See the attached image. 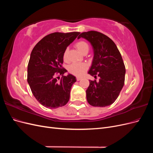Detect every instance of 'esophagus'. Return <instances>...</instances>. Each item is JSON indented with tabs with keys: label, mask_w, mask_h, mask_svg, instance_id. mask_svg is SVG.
<instances>
[{
	"label": "esophagus",
	"mask_w": 153,
	"mask_h": 153,
	"mask_svg": "<svg viewBox=\"0 0 153 153\" xmlns=\"http://www.w3.org/2000/svg\"><path fill=\"white\" fill-rule=\"evenodd\" d=\"M81 79H82L81 77H79V76H77V77H76V80H77V81H79V80H80Z\"/></svg>",
	"instance_id": "1"
}]
</instances>
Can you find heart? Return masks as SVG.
Returning <instances> with one entry per match:
<instances>
[{"instance_id": "heart-1", "label": "heart", "mask_w": 153, "mask_h": 153, "mask_svg": "<svg viewBox=\"0 0 153 153\" xmlns=\"http://www.w3.org/2000/svg\"><path fill=\"white\" fill-rule=\"evenodd\" d=\"M75 47L77 50L83 54H87L89 51V46L84 41H79L75 43ZM68 49L64 50L63 53V59L66 61L67 59ZM87 69V64L85 63H73L68 68V71L76 76H81Z\"/></svg>"}]
</instances>
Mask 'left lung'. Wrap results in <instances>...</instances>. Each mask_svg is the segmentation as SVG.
Returning <instances> with one entry per match:
<instances>
[{
	"instance_id": "8db88e82",
	"label": "left lung",
	"mask_w": 153,
	"mask_h": 153,
	"mask_svg": "<svg viewBox=\"0 0 153 153\" xmlns=\"http://www.w3.org/2000/svg\"><path fill=\"white\" fill-rule=\"evenodd\" d=\"M91 43L94 58L88 73L98 82L89 80L86 90L87 100L91 105L98 107L112 105L117 100L124 84L126 69L121 53L114 41L101 32L91 30L78 37Z\"/></svg>"
}]
</instances>
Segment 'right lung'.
I'll list each match as a JSON object with an SVG mask.
<instances>
[{
	"label": "right lung",
	"mask_w": 153,
	"mask_h": 153,
	"mask_svg": "<svg viewBox=\"0 0 153 153\" xmlns=\"http://www.w3.org/2000/svg\"><path fill=\"white\" fill-rule=\"evenodd\" d=\"M80 32H53L45 36L32 50L27 67V82L36 99L46 108L67 104L76 78L62 66L63 53ZM62 77L60 78L59 76Z\"/></svg>",
	"instance_id": "obj_1"
}]
</instances>
